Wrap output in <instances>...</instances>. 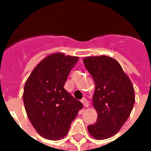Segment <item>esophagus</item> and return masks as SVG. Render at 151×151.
Listing matches in <instances>:
<instances>
[{
    "instance_id": "obj_1",
    "label": "esophagus",
    "mask_w": 151,
    "mask_h": 151,
    "mask_svg": "<svg viewBox=\"0 0 151 151\" xmlns=\"http://www.w3.org/2000/svg\"><path fill=\"white\" fill-rule=\"evenodd\" d=\"M81 102L82 103V104H83V106L85 107V108H88L89 107V103L88 101H87V99H82V100H81Z\"/></svg>"
}]
</instances>
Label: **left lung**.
<instances>
[{"label":"left lung","instance_id":"1","mask_svg":"<svg viewBox=\"0 0 151 151\" xmlns=\"http://www.w3.org/2000/svg\"><path fill=\"white\" fill-rule=\"evenodd\" d=\"M83 63L95 81L92 103L98 113L97 121L89 125L88 132L95 139H107L116 134L129 116L135 102L134 88L112 57L87 56Z\"/></svg>","mask_w":151,"mask_h":151}]
</instances>
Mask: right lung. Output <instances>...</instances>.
I'll use <instances>...</instances> for the list:
<instances>
[{
    "label": "right lung",
    "mask_w": 151,
    "mask_h": 151,
    "mask_svg": "<svg viewBox=\"0 0 151 151\" xmlns=\"http://www.w3.org/2000/svg\"><path fill=\"white\" fill-rule=\"evenodd\" d=\"M79 57L52 53L42 60L25 83L23 103L27 116L40 136L62 139L82 104L64 88L70 70Z\"/></svg>",
    "instance_id": "1"
}]
</instances>
